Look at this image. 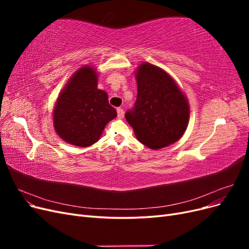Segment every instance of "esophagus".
<instances>
[{
  "label": "esophagus",
  "mask_w": 249,
  "mask_h": 249,
  "mask_svg": "<svg viewBox=\"0 0 249 249\" xmlns=\"http://www.w3.org/2000/svg\"><path fill=\"white\" fill-rule=\"evenodd\" d=\"M124 109H122V108H117V116H118V118H124Z\"/></svg>",
  "instance_id": "1"
}]
</instances>
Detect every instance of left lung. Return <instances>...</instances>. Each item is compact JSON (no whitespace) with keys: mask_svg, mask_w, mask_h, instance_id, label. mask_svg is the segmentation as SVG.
<instances>
[{"mask_svg":"<svg viewBox=\"0 0 249 249\" xmlns=\"http://www.w3.org/2000/svg\"><path fill=\"white\" fill-rule=\"evenodd\" d=\"M138 94L133 110L125 113L126 122L136 138L152 149H160L183 136L190 117L186 95L168 72L143 62L135 71Z\"/></svg>","mask_w":249,"mask_h":249,"instance_id":"8db88e82","label":"left lung"}]
</instances>
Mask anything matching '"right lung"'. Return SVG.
<instances>
[{
    "label": "right lung",
    "mask_w": 249,
    "mask_h": 249,
    "mask_svg": "<svg viewBox=\"0 0 249 249\" xmlns=\"http://www.w3.org/2000/svg\"><path fill=\"white\" fill-rule=\"evenodd\" d=\"M95 67L84 65L70 78L53 111L54 129L71 145L87 147L99 141L106 124L117 115L108 94L97 88Z\"/></svg>",
    "instance_id": "1"
}]
</instances>
